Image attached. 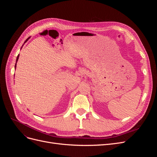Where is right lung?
Masks as SVG:
<instances>
[{
  "label": "right lung",
  "instance_id": "1",
  "mask_svg": "<svg viewBox=\"0 0 157 157\" xmlns=\"http://www.w3.org/2000/svg\"><path fill=\"white\" fill-rule=\"evenodd\" d=\"M29 39V38H28V39H27L26 40H25V42H27V40H28V39ZM19 56H20V55H18V56H17V59H16V61H17L18 60V58H19ZM16 65H15V68H16Z\"/></svg>",
  "mask_w": 157,
  "mask_h": 157
}]
</instances>
